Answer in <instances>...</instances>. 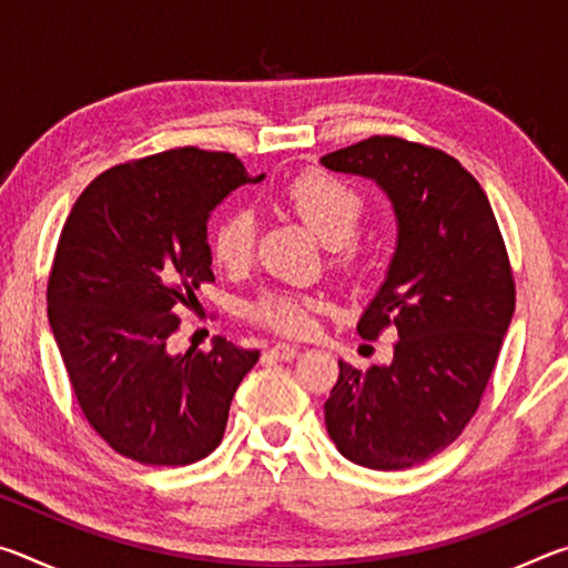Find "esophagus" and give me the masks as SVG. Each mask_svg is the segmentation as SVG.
Listing matches in <instances>:
<instances>
[{
    "label": "esophagus",
    "instance_id": "esophagus-1",
    "mask_svg": "<svg viewBox=\"0 0 568 568\" xmlns=\"http://www.w3.org/2000/svg\"><path fill=\"white\" fill-rule=\"evenodd\" d=\"M267 353H271L275 361H293V358H297V353H301V351H297L295 345H291V343H275Z\"/></svg>",
    "mask_w": 568,
    "mask_h": 568
}]
</instances>
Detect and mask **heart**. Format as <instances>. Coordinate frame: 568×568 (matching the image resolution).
Here are the masks:
<instances>
[{
    "mask_svg": "<svg viewBox=\"0 0 568 568\" xmlns=\"http://www.w3.org/2000/svg\"><path fill=\"white\" fill-rule=\"evenodd\" d=\"M281 203L295 217L315 230L323 243L333 245L335 263L353 267L361 263L363 247L355 235L365 220V197L348 182L325 170H303L281 190ZM257 220L253 210L237 207L220 220L213 235V255L230 273H243L255 257ZM325 307L321 295L271 287L247 305V321L281 335H305L313 315Z\"/></svg>",
    "mask_w": 568,
    "mask_h": 568,
    "instance_id": "obj_1",
    "label": "heart"
}]
</instances>
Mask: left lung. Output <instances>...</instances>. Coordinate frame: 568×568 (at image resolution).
I'll list each match as a JSON object with an SVG mask.
<instances>
[{
    "instance_id": "8db88e82",
    "label": "left lung",
    "mask_w": 568,
    "mask_h": 568,
    "mask_svg": "<svg viewBox=\"0 0 568 568\" xmlns=\"http://www.w3.org/2000/svg\"><path fill=\"white\" fill-rule=\"evenodd\" d=\"M373 178L398 215V247L358 335H396L390 365L341 373L325 400L333 444L353 464L400 470L464 434L496 368L516 283L496 215L478 180L448 152L373 134L323 158Z\"/></svg>"
}]
</instances>
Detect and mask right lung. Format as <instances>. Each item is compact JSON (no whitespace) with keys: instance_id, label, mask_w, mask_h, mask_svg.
<instances>
[{"instance_id":"right-lung-1","label":"right lung","mask_w":568,"mask_h":568,"mask_svg":"<svg viewBox=\"0 0 568 568\" xmlns=\"http://www.w3.org/2000/svg\"><path fill=\"white\" fill-rule=\"evenodd\" d=\"M247 178L233 152L172 148L120 162L77 197L47 281V313L82 416L114 454L187 466L220 446L261 351L217 338L172 355L210 271L207 215Z\"/></svg>"}]
</instances>
